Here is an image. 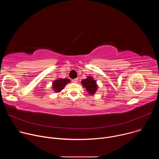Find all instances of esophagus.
Masks as SVG:
<instances>
[{
	"label": "esophagus",
	"instance_id": "34e87169",
	"mask_svg": "<svg viewBox=\"0 0 159 159\" xmlns=\"http://www.w3.org/2000/svg\"><path fill=\"white\" fill-rule=\"evenodd\" d=\"M78 79H77V78H76V79H74L72 81L74 82H75V83H76V82H78Z\"/></svg>",
	"mask_w": 159,
	"mask_h": 159
}]
</instances>
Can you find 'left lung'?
Segmentation results:
<instances>
[{"label": "left lung", "instance_id": "obj_1", "mask_svg": "<svg viewBox=\"0 0 159 159\" xmlns=\"http://www.w3.org/2000/svg\"><path fill=\"white\" fill-rule=\"evenodd\" d=\"M81 83L86 89V90L89 93V94L91 95L95 94L98 89V86L96 80H93L92 79V77L89 76L87 79H84Z\"/></svg>", "mask_w": 159, "mask_h": 159}]
</instances>
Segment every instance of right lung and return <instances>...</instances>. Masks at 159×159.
<instances>
[{
	"mask_svg": "<svg viewBox=\"0 0 159 159\" xmlns=\"http://www.w3.org/2000/svg\"><path fill=\"white\" fill-rule=\"evenodd\" d=\"M70 80L69 79H59L56 80L53 83V89L55 90V92H60L61 90L63 89V87L66 85V84L70 82Z\"/></svg>",
	"mask_w": 159,
	"mask_h": 159,
	"instance_id": "right-lung-1",
	"label": "right lung"
}]
</instances>
